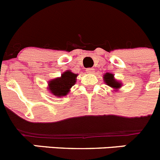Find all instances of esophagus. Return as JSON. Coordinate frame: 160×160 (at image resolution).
Instances as JSON below:
<instances>
[{"label": "esophagus", "instance_id": "34e87169", "mask_svg": "<svg viewBox=\"0 0 160 160\" xmlns=\"http://www.w3.org/2000/svg\"><path fill=\"white\" fill-rule=\"evenodd\" d=\"M95 72V69L93 68H89L87 69V72L88 73H93Z\"/></svg>", "mask_w": 160, "mask_h": 160}]
</instances>
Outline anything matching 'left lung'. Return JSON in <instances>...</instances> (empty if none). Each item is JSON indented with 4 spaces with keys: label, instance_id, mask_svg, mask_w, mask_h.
<instances>
[{
    "label": "left lung",
    "instance_id": "obj_1",
    "mask_svg": "<svg viewBox=\"0 0 160 160\" xmlns=\"http://www.w3.org/2000/svg\"><path fill=\"white\" fill-rule=\"evenodd\" d=\"M104 80L107 83V85L110 86L112 88H118L121 87V83L119 82L116 81L114 79V76L110 73H107L104 76Z\"/></svg>",
    "mask_w": 160,
    "mask_h": 160
}]
</instances>
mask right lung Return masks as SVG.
I'll return each instance as SVG.
<instances>
[{
  "label": "right lung",
  "instance_id": "1",
  "mask_svg": "<svg viewBox=\"0 0 160 160\" xmlns=\"http://www.w3.org/2000/svg\"><path fill=\"white\" fill-rule=\"evenodd\" d=\"M77 75L71 71H67L62 75V77L50 81L49 87L51 93L56 96H65L69 92V89L75 84Z\"/></svg>",
  "mask_w": 160,
  "mask_h": 160
}]
</instances>
